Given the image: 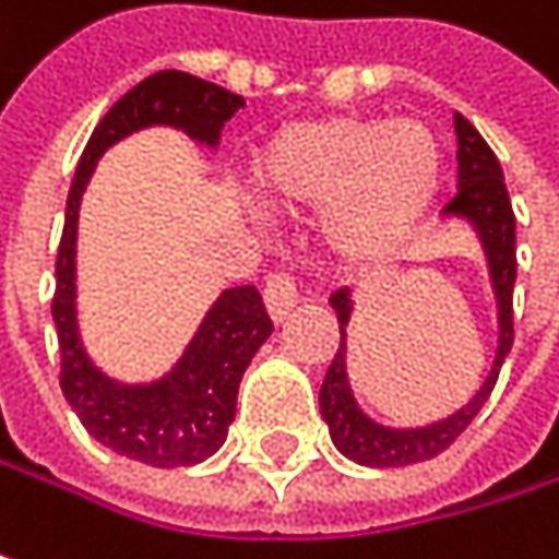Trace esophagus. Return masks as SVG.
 I'll list each match as a JSON object with an SVG mask.
<instances>
[{
    "mask_svg": "<svg viewBox=\"0 0 559 559\" xmlns=\"http://www.w3.org/2000/svg\"><path fill=\"white\" fill-rule=\"evenodd\" d=\"M297 304H300V294H297L290 275H272V278L265 281V307H269L275 323H281Z\"/></svg>",
    "mask_w": 559,
    "mask_h": 559,
    "instance_id": "1",
    "label": "esophagus"
}]
</instances>
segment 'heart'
Wrapping results in <instances>:
<instances>
[{"label":"heart","mask_w":559,"mask_h":559,"mask_svg":"<svg viewBox=\"0 0 559 559\" xmlns=\"http://www.w3.org/2000/svg\"><path fill=\"white\" fill-rule=\"evenodd\" d=\"M259 197L281 210L320 206L323 236L349 259L397 249L440 187V145L420 122L330 116L294 122L252 162Z\"/></svg>","instance_id":"1"}]
</instances>
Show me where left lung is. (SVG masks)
I'll return each instance as SVG.
<instances>
[{"label":"left lung","mask_w":559,"mask_h":559,"mask_svg":"<svg viewBox=\"0 0 559 559\" xmlns=\"http://www.w3.org/2000/svg\"><path fill=\"white\" fill-rule=\"evenodd\" d=\"M456 126V162H460V190L456 197L447 203V216L466 219L483 249H486V262H489V278L496 290V304H499V349H496V362L492 372L486 376L483 389L476 391L460 411L427 424V427H385L379 420H372L359 401L353 397L349 389V376H346V326L353 317V290L343 287L330 297L336 320H340V349L326 369L323 389H320V414L330 427V440L333 447L359 463V466H376V469H389V466H411V463H424L440 456L469 424L473 417L483 411V404L489 401V394L496 389L499 369H502L504 356L511 353L514 343V313H511V297H514V272H518V259H514V213H511V200H508V187H504L502 165L496 158V152L486 145V139L473 129L469 119H463L460 112L453 116Z\"/></svg>","instance_id":"1"}]
</instances>
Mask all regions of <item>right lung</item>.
I'll use <instances>...</instances> for the list:
<instances>
[{
  "instance_id": "1",
  "label": "right lung",
  "mask_w": 559,
  "mask_h": 559,
  "mask_svg": "<svg viewBox=\"0 0 559 559\" xmlns=\"http://www.w3.org/2000/svg\"><path fill=\"white\" fill-rule=\"evenodd\" d=\"M246 106L210 80L183 70H158L132 86L93 129L67 193L63 236L57 249V287L51 300L60 346V391L90 437L119 456L145 466H193L213 456L236 417L239 382L272 336V317L252 284L229 287L206 310L177 366L148 385L109 379L83 349L76 326V216L90 174L106 148L152 126H170L193 142L216 148L223 126Z\"/></svg>"
}]
</instances>
